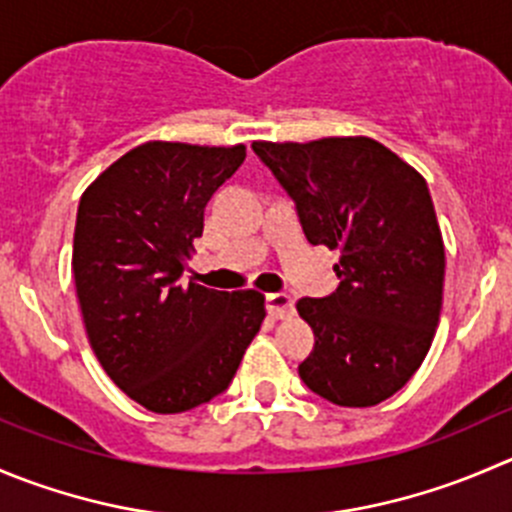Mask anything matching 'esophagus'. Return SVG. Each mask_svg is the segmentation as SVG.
Here are the masks:
<instances>
[{"mask_svg": "<svg viewBox=\"0 0 512 512\" xmlns=\"http://www.w3.org/2000/svg\"><path fill=\"white\" fill-rule=\"evenodd\" d=\"M265 307L275 320H285V317L295 315V300L285 292H270L265 295Z\"/></svg>", "mask_w": 512, "mask_h": 512, "instance_id": "34e87169", "label": "esophagus"}]
</instances>
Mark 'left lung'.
Returning <instances> with one entry per match:
<instances>
[{
  "label": "left lung",
  "instance_id": "8db88e82",
  "mask_svg": "<svg viewBox=\"0 0 512 512\" xmlns=\"http://www.w3.org/2000/svg\"><path fill=\"white\" fill-rule=\"evenodd\" d=\"M252 150L295 202L307 242L340 250L337 290L297 302L315 332L302 382L342 408L388 400L423 365L443 307L445 247L428 185L370 137Z\"/></svg>",
  "mask_w": 512,
  "mask_h": 512
}]
</instances>
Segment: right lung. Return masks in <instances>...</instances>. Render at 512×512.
Wrapping results in <instances>:
<instances>
[{
	"label": "right lung",
	"instance_id": "obj_1",
	"mask_svg": "<svg viewBox=\"0 0 512 512\" xmlns=\"http://www.w3.org/2000/svg\"><path fill=\"white\" fill-rule=\"evenodd\" d=\"M245 162V145L145 142L79 200L72 272L89 345L122 393L160 415L230 388L265 320L255 290L182 280L210 197Z\"/></svg>",
	"mask_w": 512,
	"mask_h": 512
}]
</instances>
